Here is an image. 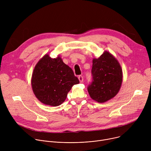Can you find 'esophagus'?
I'll return each instance as SVG.
<instances>
[{
	"label": "esophagus",
	"instance_id": "1",
	"mask_svg": "<svg viewBox=\"0 0 151 151\" xmlns=\"http://www.w3.org/2000/svg\"><path fill=\"white\" fill-rule=\"evenodd\" d=\"M78 79H79V80L80 82H83V76H82V75H79V76H78Z\"/></svg>",
	"mask_w": 151,
	"mask_h": 151
}]
</instances>
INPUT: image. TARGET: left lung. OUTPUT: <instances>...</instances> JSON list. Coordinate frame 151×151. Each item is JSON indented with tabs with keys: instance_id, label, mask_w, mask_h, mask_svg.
<instances>
[{
	"instance_id": "1",
	"label": "left lung",
	"mask_w": 151,
	"mask_h": 151,
	"mask_svg": "<svg viewBox=\"0 0 151 151\" xmlns=\"http://www.w3.org/2000/svg\"><path fill=\"white\" fill-rule=\"evenodd\" d=\"M92 82L87 89L91 98L103 103L115 97L122 81V72L117 60L105 51L99 58L93 60Z\"/></svg>"
}]
</instances>
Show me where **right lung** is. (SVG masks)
<instances>
[{
	"label": "right lung",
	"instance_id": "right-lung-1",
	"mask_svg": "<svg viewBox=\"0 0 151 151\" xmlns=\"http://www.w3.org/2000/svg\"><path fill=\"white\" fill-rule=\"evenodd\" d=\"M31 82L37 99L52 106L63 103L72 86L79 83L72 69L64 64L60 57L52 58L48 54L37 63Z\"/></svg>",
	"mask_w": 151,
	"mask_h": 151
}]
</instances>
